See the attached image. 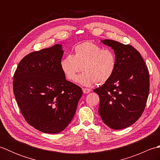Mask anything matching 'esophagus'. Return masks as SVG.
<instances>
[{"mask_svg":"<svg viewBox=\"0 0 160 160\" xmlns=\"http://www.w3.org/2000/svg\"><path fill=\"white\" fill-rule=\"evenodd\" d=\"M82 91L84 93H89L91 90L89 89H87V88H82Z\"/></svg>","mask_w":160,"mask_h":160,"instance_id":"34e87169","label":"esophagus"}]
</instances>
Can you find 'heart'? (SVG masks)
Segmentation results:
<instances>
[{"instance_id":"obj_1","label":"heart","mask_w":160,"mask_h":160,"mask_svg":"<svg viewBox=\"0 0 160 160\" xmlns=\"http://www.w3.org/2000/svg\"><path fill=\"white\" fill-rule=\"evenodd\" d=\"M117 65L115 53L111 49L92 42H84L74 48V56L67 55L61 61L60 67L67 80L76 81L84 86L96 82L104 84L113 76Z\"/></svg>"}]
</instances>
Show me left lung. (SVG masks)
<instances>
[{"mask_svg": "<svg viewBox=\"0 0 160 160\" xmlns=\"http://www.w3.org/2000/svg\"><path fill=\"white\" fill-rule=\"evenodd\" d=\"M101 42L114 50L117 65L111 79L93 90L100 99L98 113L108 127L125 128L133 124L144 111L150 87L148 69L132 46L113 40Z\"/></svg>", "mask_w": 160, "mask_h": 160, "instance_id": "left-lung-1", "label": "left lung"}]
</instances>
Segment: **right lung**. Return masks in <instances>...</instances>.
<instances>
[{
    "instance_id": "right-lung-1",
    "label": "right lung",
    "mask_w": 160,
    "mask_h": 160,
    "mask_svg": "<svg viewBox=\"0 0 160 160\" xmlns=\"http://www.w3.org/2000/svg\"><path fill=\"white\" fill-rule=\"evenodd\" d=\"M62 45L36 51L20 60L13 77V91L27 122L43 132L58 133L72 120L82 95L65 79L60 63Z\"/></svg>"
}]
</instances>
